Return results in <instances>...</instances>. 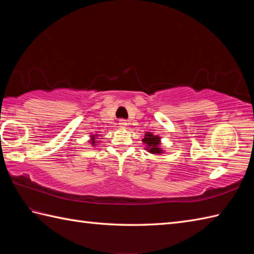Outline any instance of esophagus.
<instances>
[{"mask_svg":"<svg viewBox=\"0 0 254 254\" xmlns=\"http://www.w3.org/2000/svg\"><path fill=\"white\" fill-rule=\"evenodd\" d=\"M119 126H120V127H126L127 126V120H124V119H120V120H119Z\"/></svg>","mask_w":254,"mask_h":254,"instance_id":"34e87169","label":"esophagus"}]
</instances>
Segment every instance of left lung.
Listing matches in <instances>:
<instances>
[{"mask_svg":"<svg viewBox=\"0 0 254 254\" xmlns=\"http://www.w3.org/2000/svg\"><path fill=\"white\" fill-rule=\"evenodd\" d=\"M143 142L148 146V150L153 154H160L161 150L158 148V144H159V137L158 136H154L153 134L146 133L145 134V137L143 139Z\"/></svg>","mask_w":254,"mask_h":254,"instance_id":"8db88e82","label":"left lung"}]
</instances>
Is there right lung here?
I'll return each instance as SVG.
<instances>
[{
	"instance_id": "add662e5",
	"label": "right lung",
	"mask_w": 254,
	"mask_h": 254,
	"mask_svg": "<svg viewBox=\"0 0 254 254\" xmlns=\"http://www.w3.org/2000/svg\"><path fill=\"white\" fill-rule=\"evenodd\" d=\"M91 144H95V141L93 139V142H91Z\"/></svg>"
}]
</instances>
